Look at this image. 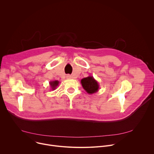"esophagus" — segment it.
Listing matches in <instances>:
<instances>
[{
    "label": "esophagus",
    "mask_w": 154,
    "mask_h": 154,
    "mask_svg": "<svg viewBox=\"0 0 154 154\" xmlns=\"http://www.w3.org/2000/svg\"><path fill=\"white\" fill-rule=\"evenodd\" d=\"M66 77L68 78V79H71V76H70L69 75H68L66 76Z\"/></svg>",
    "instance_id": "obj_1"
}]
</instances>
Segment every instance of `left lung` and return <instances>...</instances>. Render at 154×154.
I'll return each instance as SVG.
<instances>
[{
    "instance_id": "1",
    "label": "left lung",
    "mask_w": 154,
    "mask_h": 154,
    "mask_svg": "<svg viewBox=\"0 0 154 154\" xmlns=\"http://www.w3.org/2000/svg\"><path fill=\"white\" fill-rule=\"evenodd\" d=\"M81 84L83 89L90 94L97 93L99 89V85L93 76L85 77L81 80Z\"/></svg>"
}]
</instances>
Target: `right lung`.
Here are the masks:
<instances>
[{"label":"right lung","mask_w":154,"mask_h":154,"mask_svg":"<svg viewBox=\"0 0 154 154\" xmlns=\"http://www.w3.org/2000/svg\"><path fill=\"white\" fill-rule=\"evenodd\" d=\"M60 82L58 80H54V81H51L49 82V85L51 86V88L52 90H55L57 87L58 86V84Z\"/></svg>","instance_id":"1"}]
</instances>
